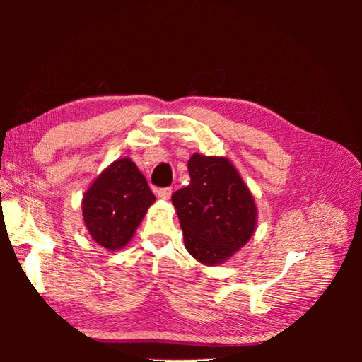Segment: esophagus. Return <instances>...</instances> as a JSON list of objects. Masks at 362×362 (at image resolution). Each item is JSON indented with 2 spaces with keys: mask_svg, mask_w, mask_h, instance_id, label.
Listing matches in <instances>:
<instances>
[{
  "mask_svg": "<svg viewBox=\"0 0 362 362\" xmlns=\"http://www.w3.org/2000/svg\"><path fill=\"white\" fill-rule=\"evenodd\" d=\"M170 194H173V188H170V187L156 189V196H158V198H161V199H169Z\"/></svg>",
  "mask_w": 362,
  "mask_h": 362,
  "instance_id": "34e87169",
  "label": "esophagus"
}]
</instances>
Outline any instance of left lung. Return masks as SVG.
<instances>
[{
    "label": "left lung",
    "instance_id": "obj_1",
    "mask_svg": "<svg viewBox=\"0 0 362 362\" xmlns=\"http://www.w3.org/2000/svg\"><path fill=\"white\" fill-rule=\"evenodd\" d=\"M188 173L189 185L173 194L183 241L196 260L217 265L252 236L254 198L226 158L196 153L188 161Z\"/></svg>",
    "mask_w": 362,
    "mask_h": 362
}]
</instances>
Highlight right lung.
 Returning <instances> with one entry per match:
<instances>
[{
  "instance_id": "obj_1",
  "label": "right lung",
  "mask_w": 362,
  "mask_h": 362,
  "mask_svg": "<svg viewBox=\"0 0 362 362\" xmlns=\"http://www.w3.org/2000/svg\"><path fill=\"white\" fill-rule=\"evenodd\" d=\"M155 199L136 164L129 158L118 159L84 193V223L102 247L121 249L131 241Z\"/></svg>"
}]
</instances>
